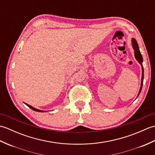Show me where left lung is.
Returning <instances> with one entry per match:
<instances>
[{
    "label": "left lung",
    "mask_w": 155,
    "mask_h": 155,
    "mask_svg": "<svg viewBox=\"0 0 155 155\" xmlns=\"http://www.w3.org/2000/svg\"><path fill=\"white\" fill-rule=\"evenodd\" d=\"M132 44H133V47L134 48V57H135V58L137 59V61L139 62V63L142 66V79H141V86L140 88V91L139 93V95L140 93L141 90H142V87H143V79H144V69L143 67V64L142 62L143 61V58L142 57V54H141L139 48V45H138V43L137 41L134 38L132 39ZM138 95V96H139Z\"/></svg>",
    "instance_id": "obj_1"
}]
</instances>
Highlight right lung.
Returning a JSON list of instances; mask_svg holds the SVG:
<instances>
[{
    "label": "right lung",
    "instance_id": "add662e5",
    "mask_svg": "<svg viewBox=\"0 0 155 155\" xmlns=\"http://www.w3.org/2000/svg\"><path fill=\"white\" fill-rule=\"evenodd\" d=\"M25 104H26V105H27V106H28L29 108H31L32 110H35V111H37V112H44L43 110H41L37 109V108H34V107H32V106H31V105H29V104H27V103H25Z\"/></svg>",
    "mask_w": 155,
    "mask_h": 155
}]
</instances>
